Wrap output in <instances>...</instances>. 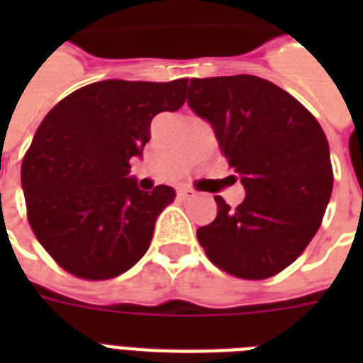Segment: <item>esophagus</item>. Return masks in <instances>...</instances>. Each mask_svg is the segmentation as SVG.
I'll return each instance as SVG.
<instances>
[{
  "label": "esophagus",
  "mask_w": 363,
  "mask_h": 363,
  "mask_svg": "<svg viewBox=\"0 0 363 363\" xmlns=\"http://www.w3.org/2000/svg\"><path fill=\"white\" fill-rule=\"evenodd\" d=\"M177 196L181 199H190L194 198V192L192 190H188V188H179V190H177Z\"/></svg>",
  "instance_id": "34e87169"
}]
</instances>
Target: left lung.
<instances>
[{
	"mask_svg": "<svg viewBox=\"0 0 363 363\" xmlns=\"http://www.w3.org/2000/svg\"><path fill=\"white\" fill-rule=\"evenodd\" d=\"M188 105L215 130L245 186L232 209L216 196V218L198 230L207 258L248 281L281 273L320 228L332 196L326 133L273 82L254 75L192 79Z\"/></svg>",
	"mask_w": 363,
	"mask_h": 363,
	"instance_id": "obj_1",
	"label": "left lung"
}]
</instances>
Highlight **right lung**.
I'll return each instance as SVG.
<instances>
[{
  "mask_svg": "<svg viewBox=\"0 0 363 363\" xmlns=\"http://www.w3.org/2000/svg\"><path fill=\"white\" fill-rule=\"evenodd\" d=\"M186 84L94 82L62 99L37 128L22 162L28 220L71 275L113 279L147 252L175 190H139L128 177L130 160L143 156L154 116L181 109Z\"/></svg>",
  "mask_w": 363,
  "mask_h": 363,
  "instance_id": "obj_1",
  "label": "right lung"
}]
</instances>
